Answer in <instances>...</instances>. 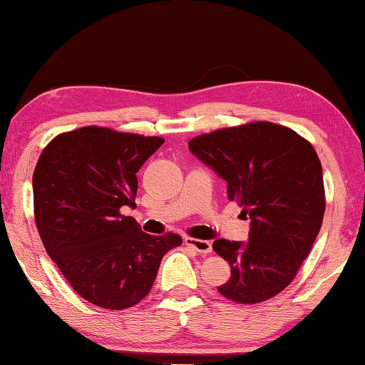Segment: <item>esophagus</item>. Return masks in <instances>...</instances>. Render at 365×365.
<instances>
[{
	"mask_svg": "<svg viewBox=\"0 0 365 365\" xmlns=\"http://www.w3.org/2000/svg\"><path fill=\"white\" fill-rule=\"evenodd\" d=\"M184 245L189 246V248H192L194 252L202 253V255L211 253V250H212L211 241H207V240H196V238H191V236H186V238H184Z\"/></svg>",
	"mask_w": 365,
	"mask_h": 365,
	"instance_id": "obj_1",
	"label": "esophagus"
}]
</instances>
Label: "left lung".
Listing matches in <instances>:
<instances>
[{"label":"left lung","mask_w":365,"mask_h":365,"mask_svg":"<svg viewBox=\"0 0 365 365\" xmlns=\"http://www.w3.org/2000/svg\"><path fill=\"white\" fill-rule=\"evenodd\" d=\"M189 150L225 179L228 200L250 217L248 241L212 243L231 267L217 292L241 305L278 295L309 257L324 220V174L315 149L288 127L252 122L194 137Z\"/></svg>","instance_id":"obj_1"}]
</instances>
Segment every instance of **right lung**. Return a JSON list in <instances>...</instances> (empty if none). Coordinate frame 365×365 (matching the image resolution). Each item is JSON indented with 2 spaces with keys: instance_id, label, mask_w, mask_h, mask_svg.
<instances>
[{
  "instance_id": "1",
  "label": "right lung",
  "mask_w": 365,
  "mask_h": 365,
  "mask_svg": "<svg viewBox=\"0 0 365 365\" xmlns=\"http://www.w3.org/2000/svg\"><path fill=\"white\" fill-rule=\"evenodd\" d=\"M160 137L88 125L56 135L33 173L35 223L48 257L75 292L107 310L148 297L160 259L182 243L153 236L122 215L135 207L137 171Z\"/></svg>"
}]
</instances>
